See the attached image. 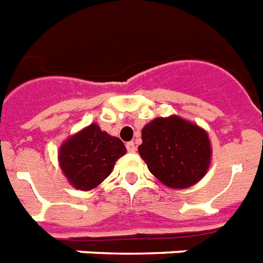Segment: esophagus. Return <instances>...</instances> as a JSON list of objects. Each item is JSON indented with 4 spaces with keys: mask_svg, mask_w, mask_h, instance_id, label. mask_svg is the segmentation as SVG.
<instances>
[{
    "mask_svg": "<svg viewBox=\"0 0 263 263\" xmlns=\"http://www.w3.org/2000/svg\"><path fill=\"white\" fill-rule=\"evenodd\" d=\"M126 151H128V152H135V151H137V146H135V143H134V142H128V143H126Z\"/></svg>",
    "mask_w": 263,
    "mask_h": 263,
    "instance_id": "34e87169",
    "label": "esophagus"
}]
</instances>
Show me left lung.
Returning <instances> with one entry per match:
<instances>
[{
  "mask_svg": "<svg viewBox=\"0 0 263 263\" xmlns=\"http://www.w3.org/2000/svg\"><path fill=\"white\" fill-rule=\"evenodd\" d=\"M138 151L157 180L180 190L205 176L212 157L206 131L177 116L159 117L143 126Z\"/></svg>",
  "mask_w": 263,
  "mask_h": 263,
  "instance_id": "obj_1",
  "label": "left lung"
}]
</instances>
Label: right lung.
Wrapping results in <instances>:
<instances>
[{"mask_svg": "<svg viewBox=\"0 0 263 263\" xmlns=\"http://www.w3.org/2000/svg\"><path fill=\"white\" fill-rule=\"evenodd\" d=\"M125 152L118 138L102 131L97 124H90L62 143L58 160L69 184L89 191L110 176L116 161Z\"/></svg>", "mask_w": 263, "mask_h": 263, "instance_id": "1", "label": "right lung"}]
</instances>
